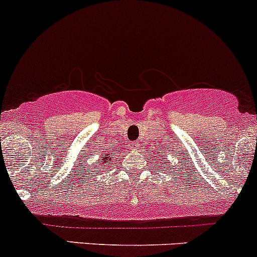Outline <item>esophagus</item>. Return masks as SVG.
<instances>
[{
	"mask_svg": "<svg viewBox=\"0 0 257 257\" xmlns=\"http://www.w3.org/2000/svg\"><path fill=\"white\" fill-rule=\"evenodd\" d=\"M139 145H141V144H139V142H136V143L133 144V148H134V149H138Z\"/></svg>",
	"mask_w": 257,
	"mask_h": 257,
	"instance_id": "1",
	"label": "esophagus"
}]
</instances>
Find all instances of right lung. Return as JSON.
I'll use <instances>...</instances> for the list:
<instances>
[{"label": "right lung", "mask_w": 257, "mask_h": 257, "mask_svg": "<svg viewBox=\"0 0 257 257\" xmlns=\"http://www.w3.org/2000/svg\"><path fill=\"white\" fill-rule=\"evenodd\" d=\"M99 162H102V163L112 162V157H110V154H107L105 157H102V159H99Z\"/></svg>", "instance_id": "obj_1"}]
</instances>
